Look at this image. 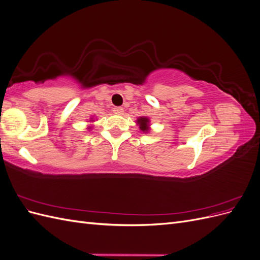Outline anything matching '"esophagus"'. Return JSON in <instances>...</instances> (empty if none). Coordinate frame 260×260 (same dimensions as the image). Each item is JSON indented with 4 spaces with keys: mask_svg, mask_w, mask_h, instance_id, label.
<instances>
[{
    "mask_svg": "<svg viewBox=\"0 0 260 260\" xmlns=\"http://www.w3.org/2000/svg\"><path fill=\"white\" fill-rule=\"evenodd\" d=\"M113 112H114L115 114H117V115H121V114L123 113V108L120 107V106H117V107H114Z\"/></svg>",
    "mask_w": 260,
    "mask_h": 260,
    "instance_id": "obj_1",
    "label": "esophagus"
}]
</instances>
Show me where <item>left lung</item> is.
Listing matches in <instances>:
<instances>
[{
  "label": "left lung",
  "mask_w": 260,
  "mask_h": 260,
  "mask_svg": "<svg viewBox=\"0 0 260 260\" xmlns=\"http://www.w3.org/2000/svg\"><path fill=\"white\" fill-rule=\"evenodd\" d=\"M137 123L139 124V128L141 131L144 133H147L149 130V119L147 117H140L137 120Z\"/></svg>",
  "instance_id": "1"
}]
</instances>
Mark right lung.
I'll return each mask as SVG.
<instances>
[{
  "mask_svg": "<svg viewBox=\"0 0 260 260\" xmlns=\"http://www.w3.org/2000/svg\"><path fill=\"white\" fill-rule=\"evenodd\" d=\"M91 121H92V120H91ZM89 128H91V127H89Z\"/></svg>",
  "mask_w": 260,
  "mask_h": 260,
  "instance_id": "obj_1",
  "label": "right lung"
}]
</instances>
